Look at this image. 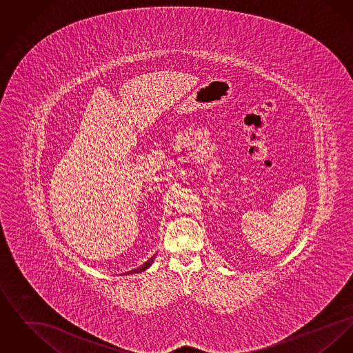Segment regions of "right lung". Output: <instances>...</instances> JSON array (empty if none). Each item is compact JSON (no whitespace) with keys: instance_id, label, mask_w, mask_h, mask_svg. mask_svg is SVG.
Segmentation results:
<instances>
[{"instance_id":"right-lung-1","label":"right lung","mask_w":353,"mask_h":353,"mask_svg":"<svg viewBox=\"0 0 353 353\" xmlns=\"http://www.w3.org/2000/svg\"><path fill=\"white\" fill-rule=\"evenodd\" d=\"M154 258H156V254L152 256L151 259H148L145 263H143L140 268H136V269L131 270V271L125 272V275H130V274H139V272H143V271H145V270L148 269V268H151L152 263L154 262Z\"/></svg>"}]
</instances>
